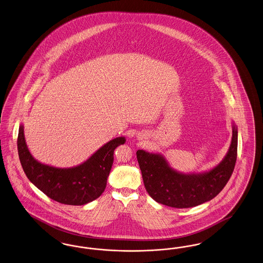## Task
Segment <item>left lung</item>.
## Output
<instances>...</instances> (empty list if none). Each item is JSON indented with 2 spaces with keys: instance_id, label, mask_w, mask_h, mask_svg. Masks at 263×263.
Wrapping results in <instances>:
<instances>
[{
  "instance_id": "1",
  "label": "left lung",
  "mask_w": 263,
  "mask_h": 263,
  "mask_svg": "<svg viewBox=\"0 0 263 263\" xmlns=\"http://www.w3.org/2000/svg\"><path fill=\"white\" fill-rule=\"evenodd\" d=\"M238 128L233 121L232 141L226 156L213 168L182 173L172 168L158 153L137 151V159L147 194L158 203L188 209L215 198L231 177L237 159Z\"/></svg>"
}]
</instances>
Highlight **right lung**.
I'll list each match as a JSON object with an SVG mask.
<instances>
[{
	"instance_id": "add662e5",
	"label": "right lung",
	"mask_w": 263,
	"mask_h": 263,
	"mask_svg": "<svg viewBox=\"0 0 263 263\" xmlns=\"http://www.w3.org/2000/svg\"><path fill=\"white\" fill-rule=\"evenodd\" d=\"M117 137L100 147L84 162L67 168L54 167L33 158L25 142L24 126L20 125L17 149L21 166L33 185L52 200L69 205H83L98 199L106 186L114 163V153L125 144Z\"/></svg>"
}]
</instances>
